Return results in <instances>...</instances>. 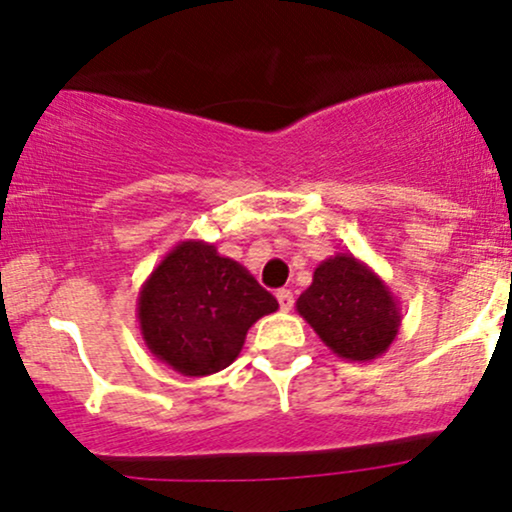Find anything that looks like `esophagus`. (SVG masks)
Masks as SVG:
<instances>
[{
    "label": "esophagus",
    "instance_id": "esophagus-1",
    "mask_svg": "<svg viewBox=\"0 0 512 512\" xmlns=\"http://www.w3.org/2000/svg\"><path fill=\"white\" fill-rule=\"evenodd\" d=\"M276 300H279V305H281V310H283V312L291 310L293 303H295L293 293H291V291H286V288H281V291L276 293Z\"/></svg>",
    "mask_w": 512,
    "mask_h": 512
}]
</instances>
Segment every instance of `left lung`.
Here are the masks:
<instances>
[{
  "mask_svg": "<svg viewBox=\"0 0 512 512\" xmlns=\"http://www.w3.org/2000/svg\"><path fill=\"white\" fill-rule=\"evenodd\" d=\"M398 305L372 267L350 252H338L315 269L295 310L331 353L348 362H372L398 336Z\"/></svg>",
  "mask_w": 512,
  "mask_h": 512,
  "instance_id": "obj_1",
  "label": "left lung"
}]
</instances>
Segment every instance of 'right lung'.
I'll list each match as a JSON object with an SVG mask.
<instances>
[{
    "mask_svg": "<svg viewBox=\"0 0 512 512\" xmlns=\"http://www.w3.org/2000/svg\"><path fill=\"white\" fill-rule=\"evenodd\" d=\"M279 303L243 264L205 240H181L152 269L138 293L147 350L183 377L229 367L257 319Z\"/></svg>",
    "mask_w": 512,
    "mask_h": 512,
    "instance_id": "right-lung-1",
    "label": "right lung"
}]
</instances>
